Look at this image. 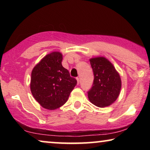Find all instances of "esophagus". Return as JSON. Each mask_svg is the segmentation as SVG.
I'll return each mask as SVG.
<instances>
[{
	"label": "esophagus",
	"mask_w": 150,
	"mask_h": 150,
	"mask_svg": "<svg viewBox=\"0 0 150 150\" xmlns=\"http://www.w3.org/2000/svg\"><path fill=\"white\" fill-rule=\"evenodd\" d=\"M76 80H77V85L79 84V82H80V80H79V78L77 77L76 78Z\"/></svg>",
	"instance_id": "esophagus-1"
}]
</instances>
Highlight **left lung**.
Returning a JSON list of instances; mask_svg holds the SVG:
<instances>
[{"label":"left lung","mask_w":150,"mask_h":150,"mask_svg":"<svg viewBox=\"0 0 150 150\" xmlns=\"http://www.w3.org/2000/svg\"><path fill=\"white\" fill-rule=\"evenodd\" d=\"M94 74L92 88L88 92L91 103L104 108L114 103L120 93L122 81L120 74L110 62L105 57L89 59Z\"/></svg>","instance_id":"8db88e82"}]
</instances>
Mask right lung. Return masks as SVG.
<instances>
[{
  "label": "right lung",
  "mask_w": 150,
  "mask_h": 150,
  "mask_svg": "<svg viewBox=\"0 0 150 150\" xmlns=\"http://www.w3.org/2000/svg\"><path fill=\"white\" fill-rule=\"evenodd\" d=\"M63 55L53 52L45 55L33 68L30 90L40 106L52 110L67 102L77 80L62 66Z\"/></svg>",
  "instance_id": "obj_1"
}]
</instances>
